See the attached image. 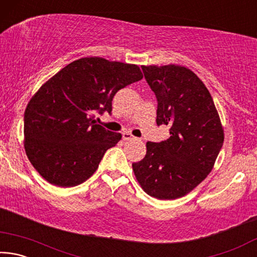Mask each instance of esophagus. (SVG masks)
Returning <instances> with one entry per match:
<instances>
[{"label": "esophagus", "mask_w": 257, "mask_h": 257, "mask_svg": "<svg viewBox=\"0 0 257 257\" xmlns=\"http://www.w3.org/2000/svg\"><path fill=\"white\" fill-rule=\"evenodd\" d=\"M122 138H123V141H133V139L135 138L132 134H129V133H123L122 134Z\"/></svg>", "instance_id": "34e87169"}]
</instances>
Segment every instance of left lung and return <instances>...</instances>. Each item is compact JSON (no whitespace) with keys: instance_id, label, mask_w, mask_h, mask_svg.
I'll list each match as a JSON object with an SVG mask.
<instances>
[{"instance_id":"8db88e82","label":"left lung","mask_w":257,"mask_h":257,"mask_svg":"<svg viewBox=\"0 0 257 257\" xmlns=\"http://www.w3.org/2000/svg\"><path fill=\"white\" fill-rule=\"evenodd\" d=\"M158 99L156 123L170 125L167 141L146 143V155L133 163L139 185L152 197L185 196L213 169L224 134L203 81L188 68L142 66Z\"/></svg>"}]
</instances>
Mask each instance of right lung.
I'll use <instances>...</instances> for the list:
<instances>
[{"instance_id": "1", "label": "right lung", "mask_w": 257, "mask_h": 257, "mask_svg": "<svg viewBox=\"0 0 257 257\" xmlns=\"http://www.w3.org/2000/svg\"><path fill=\"white\" fill-rule=\"evenodd\" d=\"M136 64L97 56L73 61L50 78L25 111V151L50 184L73 187L97 170L121 134L96 123L95 113H111L118 90L141 80Z\"/></svg>"}]
</instances>
